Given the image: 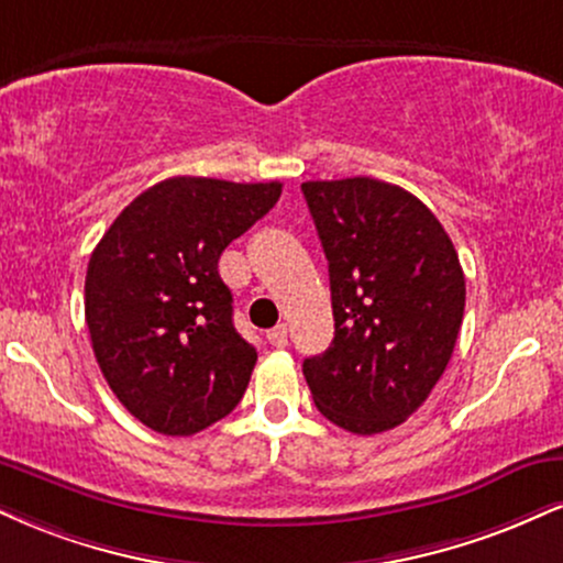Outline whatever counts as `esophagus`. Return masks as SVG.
Wrapping results in <instances>:
<instances>
[{"instance_id": "1", "label": "esophagus", "mask_w": 563, "mask_h": 563, "mask_svg": "<svg viewBox=\"0 0 563 563\" xmlns=\"http://www.w3.org/2000/svg\"><path fill=\"white\" fill-rule=\"evenodd\" d=\"M267 341H269V346L286 349L288 346V328H286V324H277V328L269 330Z\"/></svg>"}]
</instances>
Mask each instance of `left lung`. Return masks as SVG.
<instances>
[{
  "label": "left lung",
  "mask_w": 563,
  "mask_h": 563,
  "mask_svg": "<svg viewBox=\"0 0 563 563\" xmlns=\"http://www.w3.org/2000/svg\"><path fill=\"white\" fill-rule=\"evenodd\" d=\"M303 199L328 256L335 338L303 358L322 411L356 435L393 430L428 401L464 317V273L438 217L375 178L307 180Z\"/></svg>",
  "instance_id": "left-lung-1"
}]
</instances>
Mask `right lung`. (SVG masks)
Segmentation results:
<instances>
[{
    "label": "right lung",
    "instance_id": "right-lung-1",
    "mask_svg": "<svg viewBox=\"0 0 563 563\" xmlns=\"http://www.w3.org/2000/svg\"><path fill=\"white\" fill-rule=\"evenodd\" d=\"M280 191L277 180L167 178L135 196L93 249V356L120 404L154 432L194 435L243 398L256 349L235 333L217 262Z\"/></svg>",
    "mask_w": 563,
    "mask_h": 563
}]
</instances>
